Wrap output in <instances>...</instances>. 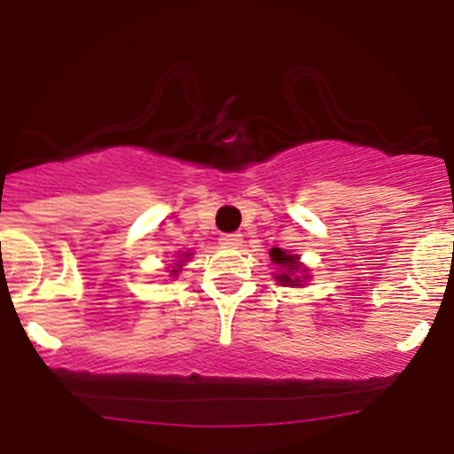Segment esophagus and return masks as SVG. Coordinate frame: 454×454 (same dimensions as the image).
<instances>
[{
	"instance_id": "34e87169",
	"label": "esophagus",
	"mask_w": 454,
	"mask_h": 454,
	"mask_svg": "<svg viewBox=\"0 0 454 454\" xmlns=\"http://www.w3.org/2000/svg\"><path fill=\"white\" fill-rule=\"evenodd\" d=\"M220 243L226 245V247H239V245L243 243V237L237 232H231V234H222L220 237Z\"/></svg>"
}]
</instances>
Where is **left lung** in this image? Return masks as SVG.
<instances>
[{
    "mask_svg": "<svg viewBox=\"0 0 454 454\" xmlns=\"http://www.w3.org/2000/svg\"><path fill=\"white\" fill-rule=\"evenodd\" d=\"M273 264H278L279 273H275V279L279 281L281 286H303V279H309V275H305V267H301L299 256L294 254L284 252V249L273 247L269 252Z\"/></svg>",
    "mask_w": 454,
    "mask_h": 454,
    "instance_id": "obj_1",
    "label": "left lung"
}]
</instances>
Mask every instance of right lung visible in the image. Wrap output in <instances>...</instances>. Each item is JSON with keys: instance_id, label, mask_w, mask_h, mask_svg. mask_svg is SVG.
<instances>
[{"instance_id": "1", "label": "right lung", "mask_w": 454, "mask_h": 454, "mask_svg": "<svg viewBox=\"0 0 454 454\" xmlns=\"http://www.w3.org/2000/svg\"><path fill=\"white\" fill-rule=\"evenodd\" d=\"M190 256H192V254H190V252L181 254V256H179V262H176V267H175L173 270H170V275H175V278H176V273H179V270H181V267H184V262H185V260H187V258H190Z\"/></svg>"}]
</instances>
